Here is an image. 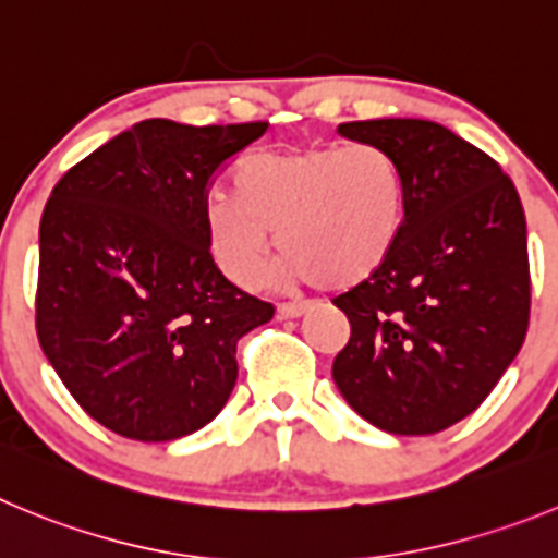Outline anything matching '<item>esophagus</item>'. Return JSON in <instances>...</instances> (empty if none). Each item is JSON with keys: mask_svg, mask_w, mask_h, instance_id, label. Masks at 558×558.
I'll return each mask as SVG.
<instances>
[{"mask_svg": "<svg viewBox=\"0 0 558 558\" xmlns=\"http://www.w3.org/2000/svg\"><path fill=\"white\" fill-rule=\"evenodd\" d=\"M305 311H308V303H280L278 305L280 319H296V316H303Z\"/></svg>", "mask_w": 558, "mask_h": 558, "instance_id": "esophagus-1", "label": "esophagus"}]
</instances>
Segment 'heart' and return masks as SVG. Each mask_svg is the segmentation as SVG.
I'll return each instance as SVG.
<instances>
[{"mask_svg": "<svg viewBox=\"0 0 558 558\" xmlns=\"http://www.w3.org/2000/svg\"><path fill=\"white\" fill-rule=\"evenodd\" d=\"M404 220V173L377 145L264 150L236 170V195L211 192L203 203L208 253L242 289L262 283L278 244L280 283H366L393 255Z\"/></svg>", "mask_w": 558, "mask_h": 558, "instance_id": "heart-1", "label": "heart"}]
</instances>
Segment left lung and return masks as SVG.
<instances>
[{
    "label": "left lung",
    "instance_id": "1",
    "mask_svg": "<svg viewBox=\"0 0 558 558\" xmlns=\"http://www.w3.org/2000/svg\"><path fill=\"white\" fill-rule=\"evenodd\" d=\"M338 134L399 161L408 220L388 264L332 300L352 327L332 379L368 424L435 435L471 415L523 347V206L501 165L440 123L379 118Z\"/></svg>",
    "mask_w": 558,
    "mask_h": 558
}]
</instances>
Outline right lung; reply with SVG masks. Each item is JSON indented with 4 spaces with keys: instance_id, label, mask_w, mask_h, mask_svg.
<instances>
[{
    "instance_id": "1",
    "label": "right lung",
    "mask_w": 558,
    "mask_h": 558,
    "mask_svg": "<svg viewBox=\"0 0 558 558\" xmlns=\"http://www.w3.org/2000/svg\"><path fill=\"white\" fill-rule=\"evenodd\" d=\"M269 123L150 118L68 170L40 217L35 327L90 418L143 444L197 432L236 385V343L272 303L217 269L208 186Z\"/></svg>"
}]
</instances>
